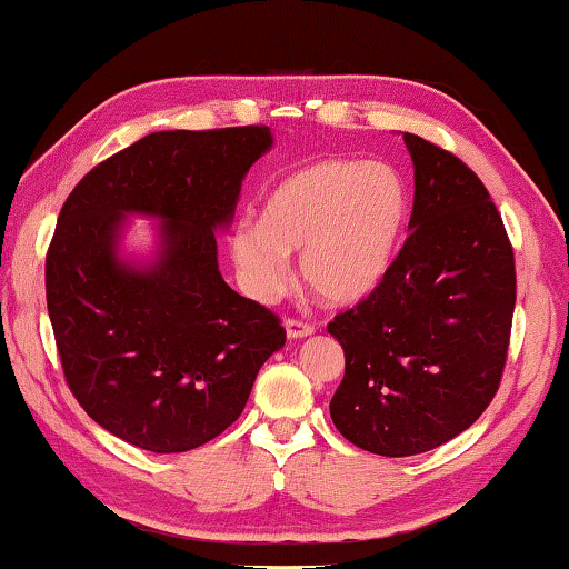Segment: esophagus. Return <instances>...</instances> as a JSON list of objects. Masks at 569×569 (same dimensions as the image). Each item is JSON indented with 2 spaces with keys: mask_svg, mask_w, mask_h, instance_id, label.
I'll return each mask as SVG.
<instances>
[{
  "mask_svg": "<svg viewBox=\"0 0 569 569\" xmlns=\"http://www.w3.org/2000/svg\"><path fill=\"white\" fill-rule=\"evenodd\" d=\"M313 326L306 323V320H298V318H288L286 320V336L288 338H306L313 333Z\"/></svg>",
  "mask_w": 569,
  "mask_h": 569,
  "instance_id": "esophagus-1",
  "label": "esophagus"
}]
</instances>
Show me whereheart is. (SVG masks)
Wrapping results in <instances>:
<instances>
[{
  "label": "heart",
  "mask_w": 569,
  "mask_h": 569,
  "mask_svg": "<svg viewBox=\"0 0 569 569\" xmlns=\"http://www.w3.org/2000/svg\"><path fill=\"white\" fill-rule=\"evenodd\" d=\"M410 196L388 163L320 159L296 169L266 196L261 221L231 233V258L246 291L271 301L288 281V256L333 306H353L386 281L408 223Z\"/></svg>",
  "instance_id": "b5f03b06"
}]
</instances>
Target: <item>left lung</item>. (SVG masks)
Wrapping results in <instances>:
<instances>
[{
  "mask_svg": "<svg viewBox=\"0 0 569 569\" xmlns=\"http://www.w3.org/2000/svg\"><path fill=\"white\" fill-rule=\"evenodd\" d=\"M416 169L408 239L373 293L328 323L346 353L330 418L386 458L460 436L500 388L515 311V253L470 167L402 133Z\"/></svg>",
  "mask_w": 569,
  "mask_h": 569,
  "instance_id": "left-lung-1",
  "label": "left lung"
}]
</instances>
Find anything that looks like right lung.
<instances>
[{
  "instance_id": "add662e5",
  "label": "right lung",
  "mask_w": 569,
  "mask_h": 569,
  "mask_svg": "<svg viewBox=\"0 0 569 569\" xmlns=\"http://www.w3.org/2000/svg\"><path fill=\"white\" fill-rule=\"evenodd\" d=\"M268 127L157 131L91 169L47 251V308L67 386L91 420L151 452H186L241 416L286 343L281 318L223 281L216 229L271 149ZM127 212L157 214V264L118 261Z\"/></svg>"
}]
</instances>
